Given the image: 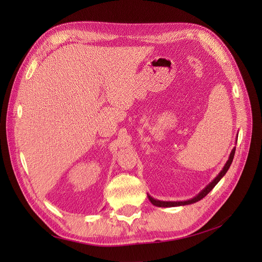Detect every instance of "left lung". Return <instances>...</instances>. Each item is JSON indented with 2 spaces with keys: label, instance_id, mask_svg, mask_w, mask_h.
<instances>
[{
  "label": "left lung",
  "instance_id": "left-lung-1",
  "mask_svg": "<svg viewBox=\"0 0 262 262\" xmlns=\"http://www.w3.org/2000/svg\"><path fill=\"white\" fill-rule=\"evenodd\" d=\"M235 152H236V147H233V148L231 149V153H230V155H229V157H228V160H227L226 163H225V166L223 167L222 171L220 172V173L213 178V181H212L211 183H209L207 186H206V187L200 192V193H199L198 195H195L194 198H192V199H190V200H188V201L167 202V201H159V200H156V199L150 196L149 194H147V198H148L149 202L152 203L154 206H157V207H176V206L190 205V204H193V203H196V202L201 201L203 198H205L206 195H207V194L209 193V192L214 188V186H215L220 181H221V178L226 174V172L228 171V169H229V167H230V164H231V162H232L233 156H235Z\"/></svg>",
  "mask_w": 262,
  "mask_h": 262
}]
</instances>
